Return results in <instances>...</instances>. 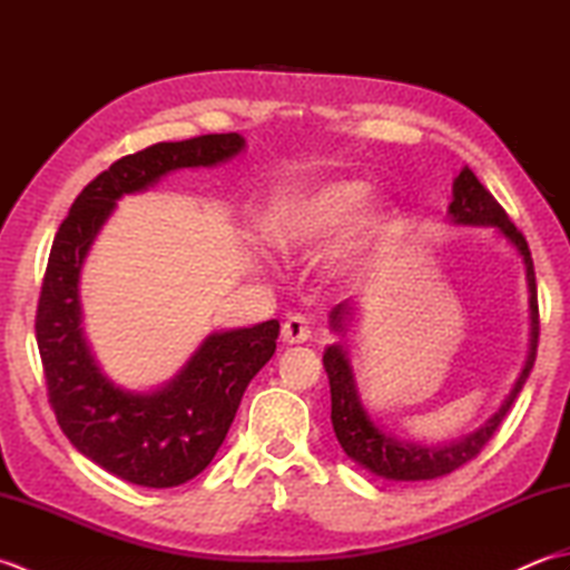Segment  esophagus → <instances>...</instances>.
Returning a JSON list of instances; mask_svg holds the SVG:
<instances>
[{
    "label": "esophagus",
    "instance_id": "1",
    "mask_svg": "<svg viewBox=\"0 0 570 570\" xmlns=\"http://www.w3.org/2000/svg\"><path fill=\"white\" fill-rule=\"evenodd\" d=\"M311 321L306 316H301V313H296V316H288L282 325V341L286 345H301V343H308L311 341Z\"/></svg>",
    "mask_w": 570,
    "mask_h": 570
}]
</instances>
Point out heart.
Returning a JSON list of instances; mask_svg holds the SVG:
<instances>
[{"mask_svg": "<svg viewBox=\"0 0 570 570\" xmlns=\"http://www.w3.org/2000/svg\"><path fill=\"white\" fill-rule=\"evenodd\" d=\"M370 186L357 178L323 180L276 203L266 237L288 257H311L346 233L333 249V274L360 278L390 249L396 217L386 203H365Z\"/></svg>", "mask_w": 570, "mask_h": 570, "instance_id": "obj_1", "label": "heart"}]
</instances>
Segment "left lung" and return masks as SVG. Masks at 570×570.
<instances>
[{
  "label": "left lung",
  "mask_w": 570,
  "mask_h": 570,
  "mask_svg": "<svg viewBox=\"0 0 570 570\" xmlns=\"http://www.w3.org/2000/svg\"><path fill=\"white\" fill-rule=\"evenodd\" d=\"M448 215L455 225H485L494 227L507 242L522 254L527 266V284H529V311H531V337H529V355L524 362V370L512 386V392L504 396L502 406L482 423L480 429L463 435V439L451 441L445 445H426V443H411L399 441L392 433H384L377 423L372 421L367 409L362 406L355 374L350 367L347 350L343 345H328L323 353V367L328 372L331 380V421L337 443L343 445L347 458H353L357 465L367 468L374 475L394 482H419V480H433L448 475V472L465 465L468 460L475 458L482 445H485L492 433L498 431L507 411L514 404L517 394L529 377L531 367L537 360L539 347V301H537V276H534V262H531V252L524 235L512 225L507 217L502 205L494 200L492 193L480 184L478 176L465 166L453 180V203L448 205ZM355 306L353 301H343L331 311V328L335 333L347 331V321H353Z\"/></svg>",
  "instance_id": "1"
}]
</instances>
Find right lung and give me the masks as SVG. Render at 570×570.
Returning a JSON list of instances; mask_svg holds the SVG:
<instances>
[{"mask_svg": "<svg viewBox=\"0 0 570 570\" xmlns=\"http://www.w3.org/2000/svg\"><path fill=\"white\" fill-rule=\"evenodd\" d=\"M245 149L237 131L161 141L122 156L82 188L60 223L36 308L48 402L68 441L95 465L141 488H176L210 465L247 384L272 360L278 321L213 333L171 382L129 392L105 377L82 333L80 269L127 193L178 168L217 166Z\"/></svg>", "mask_w": 570, "mask_h": 570, "instance_id": "add662e5", "label": "right lung"}]
</instances>
